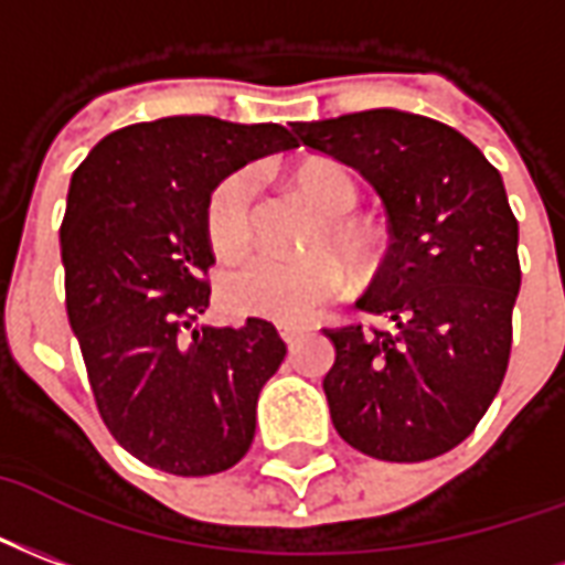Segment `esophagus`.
I'll use <instances>...</instances> for the list:
<instances>
[{"mask_svg": "<svg viewBox=\"0 0 565 565\" xmlns=\"http://www.w3.org/2000/svg\"><path fill=\"white\" fill-rule=\"evenodd\" d=\"M300 328H279V337H282V343H288V345H295L300 340Z\"/></svg>", "mask_w": 565, "mask_h": 565, "instance_id": "obj_1", "label": "esophagus"}]
</instances>
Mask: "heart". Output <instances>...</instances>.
<instances>
[{
  "label": "heart",
  "mask_w": 565,
  "mask_h": 565,
  "mask_svg": "<svg viewBox=\"0 0 565 565\" xmlns=\"http://www.w3.org/2000/svg\"><path fill=\"white\" fill-rule=\"evenodd\" d=\"M295 183L324 220L312 237V249L337 253L355 277H367L379 265V237L352 213L361 204V186L343 164L307 162L295 171ZM258 183L249 168H237L210 189L204 228L220 255L243 253L255 234ZM343 291V267L331 255L279 258L249 255L220 277V303L232 316H255L277 324H300L328 307Z\"/></svg>",
  "instance_id": "obj_1"
}]
</instances>
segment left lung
<instances>
[{
	"label": "left lung",
	"mask_w": 565,
	"mask_h": 565,
	"mask_svg": "<svg viewBox=\"0 0 565 565\" xmlns=\"http://www.w3.org/2000/svg\"><path fill=\"white\" fill-rule=\"evenodd\" d=\"M291 131L370 180L391 222V249L358 310L394 324L324 328L337 349L322 382L333 427L376 460L446 455L488 413L512 355L521 262L500 171L451 126L403 110Z\"/></svg>",
	"instance_id": "left-lung-1"
}]
</instances>
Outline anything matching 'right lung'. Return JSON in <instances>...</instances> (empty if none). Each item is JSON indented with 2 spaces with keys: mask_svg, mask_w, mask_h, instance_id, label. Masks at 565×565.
I'll use <instances>...</instances> for the list:
<instances>
[{
  "mask_svg": "<svg viewBox=\"0 0 565 565\" xmlns=\"http://www.w3.org/2000/svg\"><path fill=\"white\" fill-rule=\"evenodd\" d=\"M295 147L277 122L164 117L110 131L74 171L65 310L102 422L147 467L213 476L253 446L286 343L265 319L192 328L216 265L204 204L241 164Z\"/></svg>",
  "mask_w": 565,
  "mask_h": 565,
  "instance_id": "obj_1",
  "label": "right lung"
}]
</instances>
